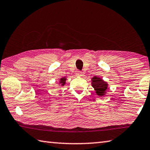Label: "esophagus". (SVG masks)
<instances>
[{"mask_svg": "<svg viewBox=\"0 0 150 150\" xmlns=\"http://www.w3.org/2000/svg\"><path fill=\"white\" fill-rule=\"evenodd\" d=\"M76 75H77V76H81V75H83V73H82V71H81L77 70V71H76Z\"/></svg>", "mask_w": 150, "mask_h": 150, "instance_id": "esophagus-1", "label": "esophagus"}]
</instances>
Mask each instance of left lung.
Wrapping results in <instances>:
<instances>
[{
    "mask_svg": "<svg viewBox=\"0 0 150 150\" xmlns=\"http://www.w3.org/2000/svg\"><path fill=\"white\" fill-rule=\"evenodd\" d=\"M92 86L96 91L97 94L100 96H103L108 89V83L96 76L92 78Z\"/></svg>",
    "mask_w": 150,
    "mask_h": 150,
    "instance_id": "obj_1",
    "label": "left lung"
}]
</instances>
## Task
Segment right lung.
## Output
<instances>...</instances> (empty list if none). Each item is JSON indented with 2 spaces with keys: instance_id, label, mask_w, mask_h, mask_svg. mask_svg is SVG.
Segmentation results:
<instances>
[{
  "instance_id": "obj_1",
  "label": "right lung",
  "mask_w": 150,
  "mask_h": 150,
  "mask_svg": "<svg viewBox=\"0 0 150 150\" xmlns=\"http://www.w3.org/2000/svg\"><path fill=\"white\" fill-rule=\"evenodd\" d=\"M65 81H66V78L65 77H63L61 78V80H60V84H61V85H65Z\"/></svg>"
}]
</instances>
